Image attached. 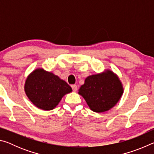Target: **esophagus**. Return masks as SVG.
I'll return each instance as SVG.
<instances>
[{
	"label": "esophagus",
	"instance_id": "34e87169",
	"mask_svg": "<svg viewBox=\"0 0 154 154\" xmlns=\"http://www.w3.org/2000/svg\"><path fill=\"white\" fill-rule=\"evenodd\" d=\"M71 88H72V90L74 91V92H76V91L77 90V86L76 85H72Z\"/></svg>",
	"mask_w": 154,
	"mask_h": 154
}]
</instances>
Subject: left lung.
Masks as SVG:
<instances>
[{"label":"left lung","mask_w":154,"mask_h":154,"mask_svg":"<svg viewBox=\"0 0 154 154\" xmlns=\"http://www.w3.org/2000/svg\"><path fill=\"white\" fill-rule=\"evenodd\" d=\"M124 92L120 79L111 70L88 76L80 87L79 94L96 113L109 111L118 103Z\"/></svg>","instance_id":"1"}]
</instances>
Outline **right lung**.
<instances>
[{
  "instance_id": "1",
  "label": "right lung",
  "mask_w": 154,
  "mask_h": 154,
  "mask_svg": "<svg viewBox=\"0 0 154 154\" xmlns=\"http://www.w3.org/2000/svg\"><path fill=\"white\" fill-rule=\"evenodd\" d=\"M24 91L34 105L49 111L58 105L64 95L71 92L72 88L58 76L39 68L28 76Z\"/></svg>"
}]
</instances>
